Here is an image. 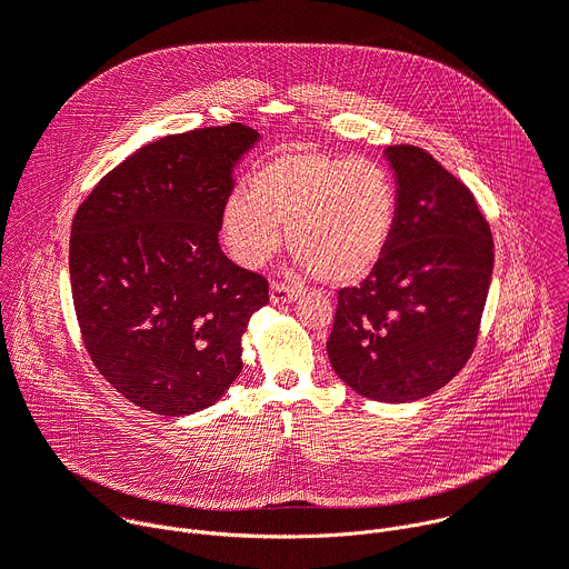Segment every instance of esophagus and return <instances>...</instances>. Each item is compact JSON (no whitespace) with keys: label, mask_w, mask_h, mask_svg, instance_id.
<instances>
[{"label":"esophagus","mask_w":569,"mask_h":569,"mask_svg":"<svg viewBox=\"0 0 569 569\" xmlns=\"http://www.w3.org/2000/svg\"><path fill=\"white\" fill-rule=\"evenodd\" d=\"M301 297V288L297 286H286V283H279L274 281L270 286V299L272 303H286V301H297Z\"/></svg>","instance_id":"esophagus-1"}]
</instances>
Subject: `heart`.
<instances>
[{
	"mask_svg": "<svg viewBox=\"0 0 569 569\" xmlns=\"http://www.w3.org/2000/svg\"><path fill=\"white\" fill-rule=\"evenodd\" d=\"M396 189L369 159H349L292 143L252 176L250 193L233 191L220 216L222 240L240 266L259 268L281 246L327 283H358L385 257L396 224Z\"/></svg>",
	"mask_w": 569,
	"mask_h": 569,
	"instance_id": "b5f03b06",
	"label": "heart"
}]
</instances>
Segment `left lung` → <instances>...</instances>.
<instances>
[{
	"label": "left lung",
	"instance_id": "obj_1",
	"mask_svg": "<svg viewBox=\"0 0 569 569\" xmlns=\"http://www.w3.org/2000/svg\"><path fill=\"white\" fill-rule=\"evenodd\" d=\"M396 224L376 270L338 292L336 373L380 402L426 398L468 362L493 272V236L470 189L419 146L385 150Z\"/></svg>",
	"mask_w": 569,
	"mask_h": 569
}]
</instances>
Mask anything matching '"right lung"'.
<instances>
[{"mask_svg": "<svg viewBox=\"0 0 569 569\" xmlns=\"http://www.w3.org/2000/svg\"><path fill=\"white\" fill-rule=\"evenodd\" d=\"M259 141L242 126L161 137L112 169L78 207L69 238L80 336L101 376L141 410L187 417L242 369L240 338L268 279L218 242L236 161Z\"/></svg>", "mask_w": 569, "mask_h": 569, "instance_id": "1", "label": "right lung"}]
</instances>
